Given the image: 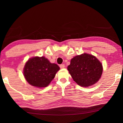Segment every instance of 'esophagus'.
<instances>
[{
	"label": "esophagus",
	"mask_w": 123,
	"mask_h": 123,
	"mask_svg": "<svg viewBox=\"0 0 123 123\" xmlns=\"http://www.w3.org/2000/svg\"><path fill=\"white\" fill-rule=\"evenodd\" d=\"M60 68H61V69H63V68H64L65 67V66H64V64H61V65H60Z\"/></svg>",
	"instance_id": "1"
}]
</instances>
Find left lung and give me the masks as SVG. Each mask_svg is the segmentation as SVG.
I'll use <instances>...</instances> for the list:
<instances>
[{
  "label": "left lung",
  "instance_id": "obj_1",
  "mask_svg": "<svg viewBox=\"0 0 123 123\" xmlns=\"http://www.w3.org/2000/svg\"><path fill=\"white\" fill-rule=\"evenodd\" d=\"M68 70L78 85L87 87L97 82L103 73V66L96 56L83 53L71 60Z\"/></svg>",
  "mask_w": 123,
  "mask_h": 123
}]
</instances>
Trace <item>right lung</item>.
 I'll return each mask as SVG.
<instances>
[{"label": "right lung", "instance_id": "add662e5", "mask_svg": "<svg viewBox=\"0 0 123 123\" xmlns=\"http://www.w3.org/2000/svg\"><path fill=\"white\" fill-rule=\"evenodd\" d=\"M59 70L56 64L51 63L45 57L35 56L26 62L23 73L30 85L41 88L49 86Z\"/></svg>", "mask_w": 123, "mask_h": 123}]
</instances>
